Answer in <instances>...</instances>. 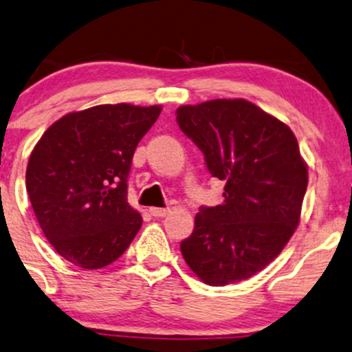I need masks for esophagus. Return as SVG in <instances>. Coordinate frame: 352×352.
Here are the masks:
<instances>
[{"label": "esophagus", "instance_id": "34e87169", "mask_svg": "<svg viewBox=\"0 0 352 352\" xmlns=\"http://www.w3.org/2000/svg\"><path fill=\"white\" fill-rule=\"evenodd\" d=\"M151 211V214L152 217H155V218H162V217H167L168 213H170V208H151L149 210Z\"/></svg>", "mask_w": 352, "mask_h": 352}]
</instances>
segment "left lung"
<instances>
[{
  "label": "left lung",
  "mask_w": 352,
  "mask_h": 352,
  "mask_svg": "<svg viewBox=\"0 0 352 352\" xmlns=\"http://www.w3.org/2000/svg\"><path fill=\"white\" fill-rule=\"evenodd\" d=\"M177 122L224 180V200L201 206L182 256L197 277L223 287L252 277L300 223L308 168L287 124L248 100H211L177 109Z\"/></svg>",
  "instance_id": "obj_1"
}]
</instances>
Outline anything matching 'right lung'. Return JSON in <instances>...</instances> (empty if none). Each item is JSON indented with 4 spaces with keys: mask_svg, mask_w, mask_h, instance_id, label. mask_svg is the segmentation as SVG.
I'll list each match as a JSON object with an SVG mask.
<instances>
[{
    "mask_svg": "<svg viewBox=\"0 0 352 352\" xmlns=\"http://www.w3.org/2000/svg\"><path fill=\"white\" fill-rule=\"evenodd\" d=\"M162 108L98 104L69 113L42 134L29 157L26 190L42 232L63 259L107 267L141 230L128 203L135 147Z\"/></svg>",
    "mask_w": 352,
    "mask_h": 352,
    "instance_id": "obj_1",
    "label": "right lung"
}]
</instances>
